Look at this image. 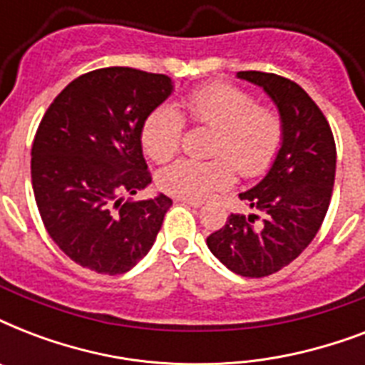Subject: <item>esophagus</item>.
<instances>
[{
	"label": "esophagus",
	"instance_id": "esophagus-1",
	"mask_svg": "<svg viewBox=\"0 0 365 365\" xmlns=\"http://www.w3.org/2000/svg\"><path fill=\"white\" fill-rule=\"evenodd\" d=\"M178 202H182V205H187V206H193V208H200V200H193V199H185V197H176Z\"/></svg>",
	"mask_w": 365,
	"mask_h": 365
}]
</instances>
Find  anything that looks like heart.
I'll use <instances>...</instances> for the list:
<instances>
[{
  "label": "heart",
  "instance_id": "obj_1",
  "mask_svg": "<svg viewBox=\"0 0 365 365\" xmlns=\"http://www.w3.org/2000/svg\"><path fill=\"white\" fill-rule=\"evenodd\" d=\"M183 106L191 121L216 128L212 155L223 159L178 160L159 174L163 191L200 200L233 183L230 162L244 178L261 176L272 165L282 145V119L271 108L255 104L248 91L229 83H210L195 88ZM183 128L178 110L170 106L155 110L143 123V151L157 163L172 159L182 143Z\"/></svg>",
  "mask_w": 365,
  "mask_h": 365
}]
</instances>
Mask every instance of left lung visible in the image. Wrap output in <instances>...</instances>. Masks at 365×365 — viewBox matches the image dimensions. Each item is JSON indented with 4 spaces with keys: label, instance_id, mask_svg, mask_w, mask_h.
Returning a JSON list of instances; mask_svg holds the SVG:
<instances>
[{
    "label": "left lung",
    "instance_id": "8db88e82",
    "mask_svg": "<svg viewBox=\"0 0 365 365\" xmlns=\"http://www.w3.org/2000/svg\"><path fill=\"white\" fill-rule=\"evenodd\" d=\"M237 77L263 88L277 106L282 145L263 180L239 195L254 212L231 214L206 244L229 271L261 278L289 265L317 237L331 199L337 153L326 117L297 83L263 71Z\"/></svg>",
    "mask_w": 365,
    "mask_h": 365
}]
</instances>
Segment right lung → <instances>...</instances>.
<instances>
[{
    "label": "right lung",
    "mask_w": 365,
    "mask_h": 365,
    "mask_svg": "<svg viewBox=\"0 0 365 365\" xmlns=\"http://www.w3.org/2000/svg\"><path fill=\"white\" fill-rule=\"evenodd\" d=\"M172 91L163 73L102 68L73 79L43 115L31 185L47 233L77 265L123 274L153 246L172 200L125 197L151 183L142 128Z\"/></svg>",
    "instance_id": "obj_1"
}]
</instances>
